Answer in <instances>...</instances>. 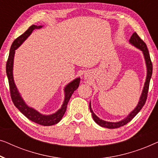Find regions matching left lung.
<instances>
[{"label": "left lung", "instance_id": "obj_1", "mask_svg": "<svg viewBox=\"0 0 158 158\" xmlns=\"http://www.w3.org/2000/svg\"><path fill=\"white\" fill-rule=\"evenodd\" d=\"M130 44H132V46H134L135 47H136L138 49L141 50L143 52L144 59L145 61V64L147 67V77L145 79V84H144V87L142 92L141 96L139 97V100L138 102V104L136 106L134 110L127 116L125 118L122 119L121 121L116 122V123H112V122H107L104 121L103 119H102L97 116L93 112L92 106H91V102L89 103V109L90 112L92 113L93 119H94L95 123L97 124H99V126L103 127H106L108 129H115L120 127L122 126L125 125L126 124H127L129 122H130L134 117L136 116L137 113L141 110V109L143 108V106L145 105L147 97H148V89H149V84H150V81L152 77V64L151 61L150 54H149L148 49L147 48V46L145 42L142 40L139 37V35L137 34L136 32H135L134 34L132 35V36L130 37V39L129 40Z\"/></svg>", "mask_w": 158, "mask_h": 158}]
</instances>
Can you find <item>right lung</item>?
Instances as JSON below:
<instances>
[{"label": "right lung", "instance_id": "1", "mask_svg": "<svg viewBox=\"0 0 158 158\" xmlns=\"http://www.w3.org/2000/svg\"><path fill=\"white\" fill-rule=\"evenodd\" d=\"M43 27V26H36L32 25L28 28L27 31H26L23 34L18 37L13 42L10 48L9 56L6 64V74H7L8 79V83L10 86V96H11L12 101L14 104V105L19 109V110L22 114L31 120L34 123L41 124L44 126H51L56 124L61 121V119L63 117L64 114H65V112L67 107L68 102L72 97V95L75 90L79 87L80 83V78L77 77L75 79L69 82L68 84H66L64 87V100L62 104L61 107L57 110L56 112L52 114H43L35 109L31 106H28L26 103L23 99L22 98L21 95L20 94V92L18 90L15 85L14 79H13V61H14V56L15 50L28 39V37L32 34L33 31L34 29H39Z\"/></svg>", "mask_w": 158, "mask_h": 158}]
</instances>
